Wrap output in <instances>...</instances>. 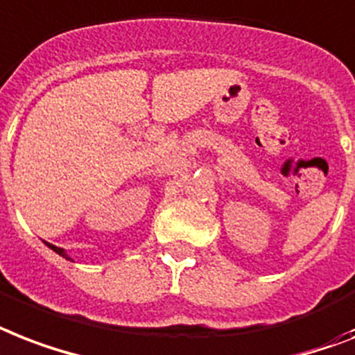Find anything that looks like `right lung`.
Instances as JSON below:
<instances>
[{
    "label": "right lung",
    "mask_w": 355,
    "mask_h": 355,
    "mask_svg": "<svg viewBox=\"0 0 355 355\" xmlns=\"http://www.w3.org/2000/svg\"><path fill=\"white\" fill-rule=\"evenodd\" d=\"M47 246L51 248V250H53V252H56L58 255H62L63 259H67V261H73V259L69 257L67 252H65V250H63V248H58V246H54V244H49V243H47Z\"/></svg>",
    "instance_id": "obj_1"
}]
</instances>
